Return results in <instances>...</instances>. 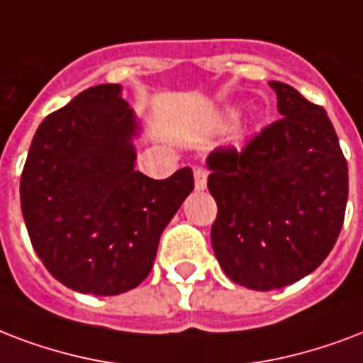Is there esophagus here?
Wrapping results in <instances>:
<instances>
[{
    "label": "esophagus",
    "mask_w": 363,
    "mask_h": 363,
    "mask_svg": "<svg viewBox=\"0 0 363 363\" xmlns=\"http://www.w3.org/2000/svg\"><path fill=\"white\" fill-rule=\"evenodd\" d=\"M194 186H196L198 192L207 188V171L203 167H196L194 169Z\"/></svg>",
    "instance_id": "obj_1"
}]
</instances>
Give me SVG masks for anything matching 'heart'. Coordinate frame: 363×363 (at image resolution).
<instances>
[{"mask_svg":"<svg viewBox=\"0 0 363 363\" xmlns=\"http://www.w3.org/2000/svg\"><path fill=\"white\" fill-rule=\"evenodd\" d=\"M236 114H238V110L236 108H232V110H228V112H226V118H236Z\"/></svg>","mask_w":363,"mask_h":363,"instance_id":"b5f03b06","label":"heart"}]
</instances>
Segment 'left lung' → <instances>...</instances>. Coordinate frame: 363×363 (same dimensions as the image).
<instances>
[{"mask_svg": "<svg viewBox=\"0 0 363 363\" xmlns=\"http://www.w3.org/2000/svg\"><path fill=\"white\" fill-rule=\"evenodd\" d=\"M284 118L243 150L207 157L218 213L211 243L234 284L270 291L314 272L335 245L348 200V167L322 106L270 82Z\"/></svg>", "mask_w": 363, "mask_h": 363, "instance_id": "8db88e82", "label": "left lung"}]
</instances>
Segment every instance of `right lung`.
Returning a JSON list of instances; mask_svg holds the SVG:
<instances>
[{
	"label": "right lung",
	"instance_id": "obj_1",
	"mask_svg": "<svg viewBox=\"0 0 363 363\" xmlns=\"http://www.w3.org/2000/svg\"><path fill=\"white\" fill-rule=\"evenodd\" d=\"M140 121L102 83L41 121L21 177L28 236L52 278L120 295L146 280L165 226L194 190L190 167L154 181L135 169Z\"/></svg>",
	"mask_w": 363,
	"mask_h": 363
}]
</instances>
